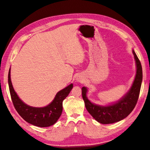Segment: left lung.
<instances>
[{
    "label": "left lung",
    "instance_id": "left-lung-1",
    "mask_svg": "<svg viewBox=\"0 0 150 150\" xmlns=\"http://www.w3.org/2000/svg\"><path fill=\"white\" fill-rule=\"evenodd\" d=\"M137 65V73L132 86L129 91L117 103L108 106H100L92 104L86 97L87 89L82 88V95L85 106L91 115L97 122L107 124L124 119L131 113L137 103L142 81V69L141 62L133 51Z\"/></svg>",
    "mask_w": 150,
    "mask_h": 150
}]
</instances>
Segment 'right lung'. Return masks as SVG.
Instances as JSON below:
<instances>
[{
    "instance_id": "1",
    "label": "right lung",
    "mask_w": 150,
    "mask_h": 150,
    "mask_svg": "<svg viewBox=\"0 0 150 150\" xmlns=\"http://www.w3.org/2000/svg\"><path fill=\"white\" fill-rule=\"evenodd\" d=\"M8 84L12 103L16 111L27 122L39 127H48L55 124L62 111V102L73 88L71 84L57 93L54 100L47 106L35 108L24 103L15 93L10 79V69L8 73Z\"/></svg>"
}]
</instances>
